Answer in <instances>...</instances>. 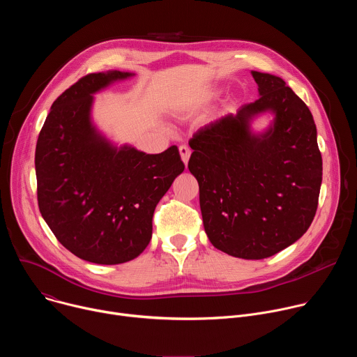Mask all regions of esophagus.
I'll return each instance as SVG.
<instances>
[{"mask_svg":"<svg viewBox=\"0 0 357 357\" xmlns=\"http://www.w3.org/2000/svg\"><path fill=\"white\" fill-rule=\"evenodd\" d=\"M179 154H181V158H182L183 164L186 165L188 161H189V157H190V149H189V146L181 145V146H179Z\"/></svg>","mask_w":357,"mask_h":357,"instance_id":"1","label":"esophagus"}]
</instances>
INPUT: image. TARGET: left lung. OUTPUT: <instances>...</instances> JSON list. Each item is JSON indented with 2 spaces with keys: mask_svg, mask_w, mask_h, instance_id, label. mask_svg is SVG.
<instances>
[{
  "mask_svg": "<svg viewBox=\"0 0 357 357\" xmlns=\"http://www.w3.org/2000/svg\"><path fill=\"white\" fill-rule=\"evenodd\" d=\"M260 97L197 130L188 168L199 183L203 226L229 256L261 260L295 243L311 226L322 183L317 126L308 106L281 77L251 72ZM270 109L273 127L249 132Z\"/></svg>",
  "mask_w": 357,
  "mask_h": 357,
  "instance_id": "left-lung-1",
  "label": "left lung"
}]
</instances>
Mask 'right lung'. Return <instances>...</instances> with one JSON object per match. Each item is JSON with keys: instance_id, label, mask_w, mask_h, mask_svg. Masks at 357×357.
<instances>
[{"instance_id": "obj_1", "label": "right lung", "mask_w": 357, "mask_h": 357, "mask_svg": "<svg viewBox=\"0 0 357 357\" xmlns=\"http://www.w3.org/2000/svg\"><path fill=\"white\" fill-rule=\"evenodd\" d=\"M130 76L113 70L79 79L54 101L36 142L40 215L63 247L96 264L139 256L155 206L185 169L176 145L161 154L119 149L93 127V94Z\"/></svg>"}]
</instances>
